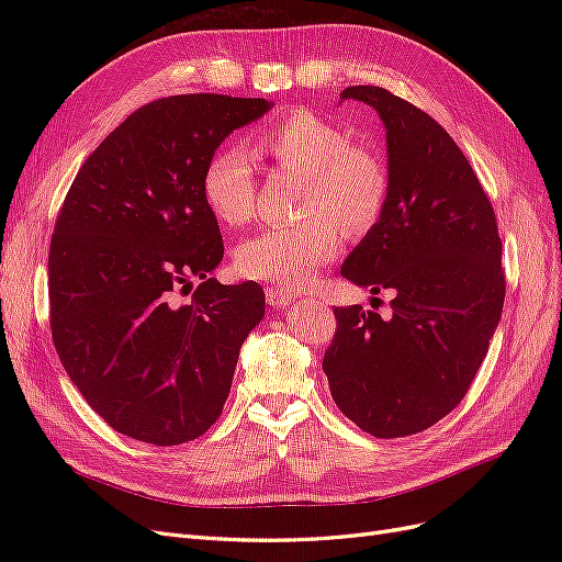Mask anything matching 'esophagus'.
Listing matches in <instances>:
<instances>
[{
  "mask_svg": "<svg viewBox=\"0 0 562 562\" xmlns=\"http://www.w3.org/2000/svg\"><path fill=\"white\" fill-rule=\"evenodd\" d=\"M295 300H297V295L283 291V288H269V291H267V304H269V307H274V310L288 307V304H293Z\"/></svg>",
  "mask_w": 562,
  "mask_h": 562,
  "instance_id": "34e87169",
  "label": "esophagus"
}]
</instances>
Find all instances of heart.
I'll return each instance as SVG.
<instances>
[{"label":"heart","mask_w":562,"mask_h":562,"mask_svg":"<svg viewBox=\"0 0 562 562\" xmlns=\"http://www.w3.org/2000/svg\"><path fill=\"white\" fill-rule=\"evenodd\" d=\"M258 147L279 166L307 176L302 211L314 220L267 227L234 252L239 274L283 288L310 285L342 248V232L366 234L389 199L386 166L351 135L312 110H295L258 135ZM203 196L225 225H244L255 211V171L244 147L217 149L203 171Z\"/></svg>","instance_id":"1"}]
</instances>
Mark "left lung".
I'll return each instance as SVG.
<instances>
[{
  "label": "left lung",
  "instance_id": "1",
  "mask_svg": "<svg viewBox=\"0 0 562 562\" xmlns=\"http://www.w3.org/2000/svg\"><path fill=\"white\" fill-rule=\"evenodd\" d=\"M386 131L389 199L342 262L372 295L391 291V316L335 307L323 356L330 394L356 427L398 438L429 429L464 398L504 307L495 211L448 131L380 87H349ZM375 300V297H372Z\"/></svg>",
  "mask_w": 562,
  "mask_h": 562
}]
</instances>
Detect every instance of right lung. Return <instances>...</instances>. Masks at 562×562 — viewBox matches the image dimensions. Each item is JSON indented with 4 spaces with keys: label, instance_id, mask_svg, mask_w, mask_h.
<instances>
[{
    "label": "right lung",
    "instance_id": "1",
    "mask_svg": "<svg viewBox=\"0 0 562 562\" xmlns=\"http://www.w3.org/2000/svg\"><path fill=\"white\" fill-rule=\"evenodd\" d=\"M271 108L217 93L155 100L95 147L65 196L48 250L50 335L119 434L180 446L223 413L265 291L211 277L225 246L203 171L229 133ZM192 278L202 283L180 305Z\"/></svg>",
    "mask_w": 562,
    "mask_h": 562
}]
</instances>
